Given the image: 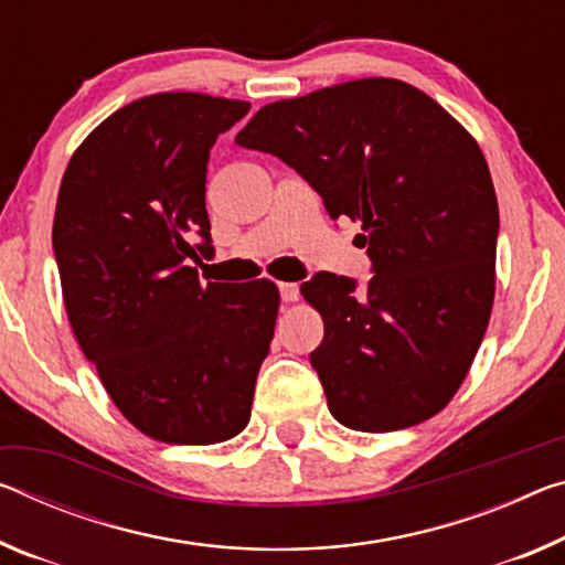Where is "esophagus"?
I'll return each mask as SVG.
<instances>
[{"label": "esophagus", "mask_w": 565, "mask_h": 565, "mask_svg": "<svg viewBox=\"0 0 565 565\" xmlns=\"http://www.w3.org/2000/svg\"><path fill=\"white\" fill-rule=\"evenodd\" d=\"M279 291H281V299L284 301H299V284L281 281L279 284Z\"/></svg>", "instance_id": "34e87169"}]
</instances>
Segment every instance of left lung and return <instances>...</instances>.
I'll list each match as a JSON object with an SVG mask.
<instances>
[{
    "label": "left lung",
    "instance_id": "8db88e82",
    "mask_svg": "<svg viewBox=\"0 0 565 565\" xmlns=\"http://www.w3.org/2000/svg\"><path fill=\"white\" fill-rule=\"evenodd\" d=\"M362 223L374 276L319 271L311 352L329 412L362 433L419 425L460 390L495 299L498 199L478 140L423 89L364 77L264 105L236 136Z\"/></svg>",
    "mask_w": 565,
    "mask_h": 565
}]
</instances>
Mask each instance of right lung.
Wrapping results in <instances>:
<instances>
[{"instance_id": "obj_1", "label": "right lung", "mask_w": 565, "mask_h": 565, "mask_svg": "<svg viewBox=\"0 0 565 565\" xmlns=\"http://www.w3.org/2000/svg\"><path fill=\"white\" fill-rule=\"evenodd\" d=\"M203 93L140 97L67 163L52 246L77 344L115 407L168 445H213L248 425L274 339V281L201 284L211 254L209 153L248 113Z\"/></svg>"}]
</instances>
